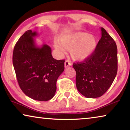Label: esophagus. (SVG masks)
Returning <instances> with one entry per match:
<instances>
[{
  "mask_svg": "<svg viewBox=\"0 0 130 130\" xmlns=\"http://www.w3.org/2000/svg\"><path fill=\"white\" fill-rule=\"evenodd\" d=\"M64 65H65V68H67V67H69V66H71V63L69 62L68 61H66L65 62Z\"/></svg>",
  "mask_w": 130,
  "mask_h": 130,
  "instance_id": "esophagus-1",
  "label": "esophagus"
}]
</instances>
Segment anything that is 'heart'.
I'll return each instance as SVG.
<instances>
[{
    "instance_id": "b5f03b06",
    "label": "heart",
    "mask_w": 130,
    "mask_h": 130,
    "mask_svg": "<svg viewBox=\"0 0 130 130\" xmlns=\"http://www.w3.org/2000/svg\"><path fill=\"white\" fill-rule=\"evenodd\" d=\"M58 41L54 44L55 49L60 54L64 53V49L70 51L71 57L75 61H83L89 58L98 45L95 37L84 32L62 36Z\"/></svg>"
}]
</instances>
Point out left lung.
I'll return each instance as SVG.
<instances>
[{
    "mask_svg": "<svg viewBox=\"0 0 130 130\" xmlns=\"http://www.w3.org/2000/svg\"><path fill=\"white\" fill-rule=\"evenodd\" d=\"M102 37L92 55L73 63L77 89L88 98L102 96L111 86L117 73V48L114 40L101 28Z\"/></svg>",
    "mask_w": 130,
    "mask_h": 130,
    "instance_id": "left-lung-1",
    "label": "left lung"
}]
</instances>
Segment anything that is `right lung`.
I'll return each instance as SVG.
<instances>
[{
    "label": "right lung",
    "mask_w": 130,
    "mask_h": 130,
    "mask_svg": "<svg viewBox=\"0 0 130 130\" xmlns=\"http://www.w3.org/2000/svg\"><path fill=\"white\" fill-rule=\"evenodd\" d=\"M36 31L27 30L15 44L13 64L17 82L24 93L38 101H48L55 95L56 83L64 71L65 60L53 57L51 48L37 45Z\"/></svg>",
    "instance_id": "1"
}]
</instances>
